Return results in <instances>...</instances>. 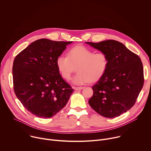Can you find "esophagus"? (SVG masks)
Segmentation results:
<instances>
[{"label":"esophagus","mask_w":151,"mask_h":151,"mask_svg":"<svg viewBox=\"0 0 151 151\" xmlns=\"http://www.w3.org/2000/svg\"><path fill=\"white\" fill-rule=\"evenodd\" d=\"M83 87H74V89L76 90V91H79V90H81V89H83Z\"/></svg>","instance_id":"esophagus-1"}]
</instances>
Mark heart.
Returning <instances> with one entry per match:
<instances>
[{
  "mask_svg": "<svg viewBox=\"0 0 151 151\" xmlns=\"http://www.w3.org/2000/svg\"><path fill=\"white\" fill-rule=\"evenodd\" d=\"M109 62L108 56L105 53H95L86 46L79 45L73 47L67 56H59L56 65L65 80H70L77 68L78 73L73 77L72 82L76 85H82L101 79L107 69Z\"/></svg>",
  "mask_w": 151,
  "mask_h": 151,
  "instance_id": "obj_1",
  "label": "heart"
}]
</instances>
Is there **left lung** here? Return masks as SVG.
Masks as SVG:
<instances>
[{
	"label": "left lung",
	"instance_id": "obj_1",
	"mask_svg": "<svg viewBox=\"0 0 151 151\" xmlns=\"http://www.w3.org/2000/svg\"><path fill=\"white\" fill-rule=\"evenodd\" d=\"M86 43L105 53L109 60L105 74L92 87L93 93L89 104L106 118L119 116L134 105L143 88L141 59L122 43L115 40Z\"/></svg>",
	"mask_w": 151,
	"mask_h": 151
}]
</instances>
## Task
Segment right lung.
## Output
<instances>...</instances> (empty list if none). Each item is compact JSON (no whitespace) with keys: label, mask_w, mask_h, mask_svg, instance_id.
<instances>
[{"label":"right lung","mask_w":151,"mask_h":151,"mask_svg":"<svg viewBox=\"0 0 151 151\" xmlns=\"http://www.w3.org/2000/svg\"><path fill=\"white\" fill-rule=\"evenodd\" d=\"M72 41L40 39L14 59V90L24 107L38 118H49L68 103L74 89L62 77L56 65Z\"/></svg>","instance_id":"right-lung-1"}]
</instances>
